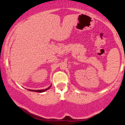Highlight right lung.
Returning <instances> with one entry per match:
<instances>
[{"label":"right lung","instance_id":"add662e5","mask_svg":"<svg viewBox=\"0 0 125 125\" xmlns=\"http://www.w3.org/2000/svg\"><path fill=\"white\" fill-rule=\"evenodd\" d=\"M51 86H52V85L50 86L49 87H48V88L45 89H43V90H31V89H28V90H30V91H32V92H39V93H42V92H45L46 90H48L49 89H50V88H51Z\"/></svg>","mask_w":125,"mask_h":125}]
</instances>
